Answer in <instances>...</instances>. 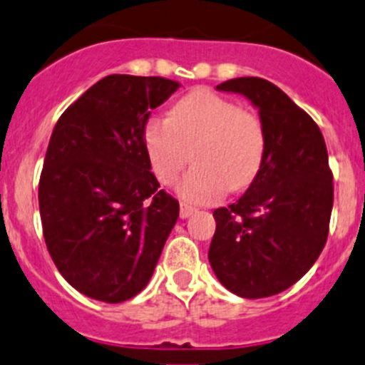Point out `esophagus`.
<instances>
[{"label":"esophagus","mask_w":365,"mask_h":365,"mask_svg":"<svg viewBox=\"0 0 365 365\" xmlns=\"http://www.w3.org/2000/svg\"><path fill=\"white\" fill-rule=\"evenodd\" d=\"M193 213H195V207L188 206V204H185V202H180V211H179L180 218H188V217H192Z\"/></svg>","instance_id":"34e87169"}]
</instances>
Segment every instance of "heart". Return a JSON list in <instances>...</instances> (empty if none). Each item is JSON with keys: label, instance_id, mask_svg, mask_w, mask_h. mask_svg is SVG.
<instances>
[{"label": "heart", "instance_id": "heart-1", "mask_svg": "<svg viewBox=\"0 0 365 365\" xmlns=\"http://www.w3.org/2000/svg\"><path fill=\"white\" fill-rule=\"evenodd\" d=\"M150 170L170 185L193 150V166L177 182V195L192 204H213L229 188L251 185L265 158L262 120L210 89H195L179 100L168 118L152 116L143 127Z\"/></svg>", "mask_w": 365, "mask_h": 365}]
</instances>
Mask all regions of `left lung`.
<instances>
[{
	"label": "left lung",
	"mask_w": 365,
	"mask_h": 365,
	"mask_svg": "<svg viewBox=\"0 0 365 365\" xmlns=\"http://www.w3.org/2000/svg\"><path fill=\"white\" fill-rule=\"evenodd\" d=\"M258 109L267 147L259 173L235 204L213 211L211 269L245 299L276 296L310 270L324 249L333 173L317 123L272 82L240 76L217 86Z\"/></svg>",
	"instance_id": "8db88e82"
}]
</instances>
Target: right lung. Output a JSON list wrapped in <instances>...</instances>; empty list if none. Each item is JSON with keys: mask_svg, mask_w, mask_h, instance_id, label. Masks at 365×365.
Wrapping results in <instances>:
<instances>
[{"mask_svg": "<svg viewBox=\"0 0 365 365\" xmlns=\"http://www.w3.org/2000/svg\"><path fill=\"white\" fill-rule=\"evenodd\" d=\"M177 89L163 76L109 75L51 133L39 180L44 242L62 277L91 299L138 296L179 218L143 145L150 110Z\"/></svg>", "mask_w": 365, "mask_h": 365, "instance_id": "add662e5", "label": "right lung"}]
</instances>
